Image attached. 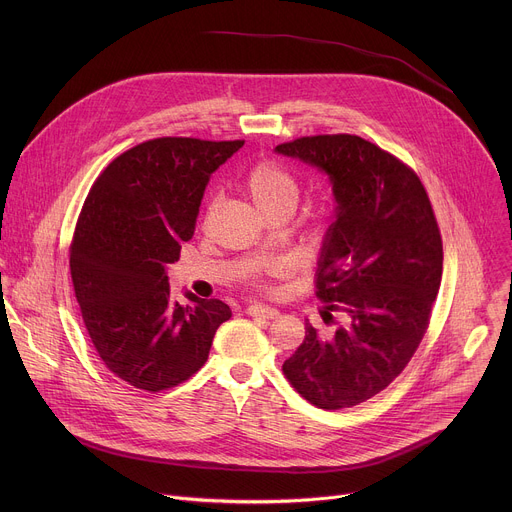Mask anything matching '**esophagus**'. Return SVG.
Here are the masks:
<instances>
[{
	"label": "esophagus",
	"mask_w": 512,
	"mask_h": 512,
	"mask_svg": "<svg viewBox=\"0 0 512 512\" xmlns=\"http://www.w3.org/2000/svg\"><path fill=\"white\" fill-rule=\"evenodd\" d=\"M247 314L249 316H255V318H265V320H273L279 316V310L277 308H271V306H263V304H251L247 308Z\"/></svg>",
	"instance_id": "34e87169"
}]
</instances>
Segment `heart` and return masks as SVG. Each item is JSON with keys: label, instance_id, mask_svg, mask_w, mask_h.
I'll list each match as a JSON object with an SVG mask.
<instances>
[{"label": "heart", "instance_id": "heart-1", "mask_svg": "<svg viewBox=\"0 0 512 512\" xmlns=\"http://www.w3.org/2000/svg\"><path fill=\"white\" fill-rule=\"evenodd\" d=\"M245 188L253 202L267 214L283 206L294 208L300 194L296 176L285 166L271 160L257 162L249 168L245 176Z\"/></svg>", "mask_w": 512, "mask_h": 512}]
</instances>
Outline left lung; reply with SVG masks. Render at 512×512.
Returning a JSON list of instances; mask_svg holds the SVG:
<instances>
[{
  "label": "left lung",
  "instance_id": "obj_1",
  "mask_svg": "<svg viewBox=\"0 0 512 512\" xmlns=\"http://www.w3.org/2000/svg\"><path fill=\"white\" fill-rule=\"evenodd\" d=\"M275 152L330 176L338 206L316 296L346 316L330 336L306 322L283 375L320 409L354 407L403 373L429 326L444 267L440 227L419 176L367 139L312 135Z\"/></svg>",
  "mask_w": 512,
  "mask_h": 512
}]
</instances>
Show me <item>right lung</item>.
<instances>
[{
    "label": "right lung",
    "mask_w": 512,
    "mask_h": 512,
    "mask_svg": "<svg viewBox=\"0 0 512 512\" xmlns=\"http://www.w3.org/2000/svg\"><path fill=\"white\" fill-rule=\"evenodd\" d=\"M243 139L158 137L117 156L95 180L68 249L85 328L105 367L135 389L188 381L231 318L221 300L170 296L166 267L180 259L210 174Z\"/></svg>",
    "instance_id": "add662e5"
}]
</instances>
